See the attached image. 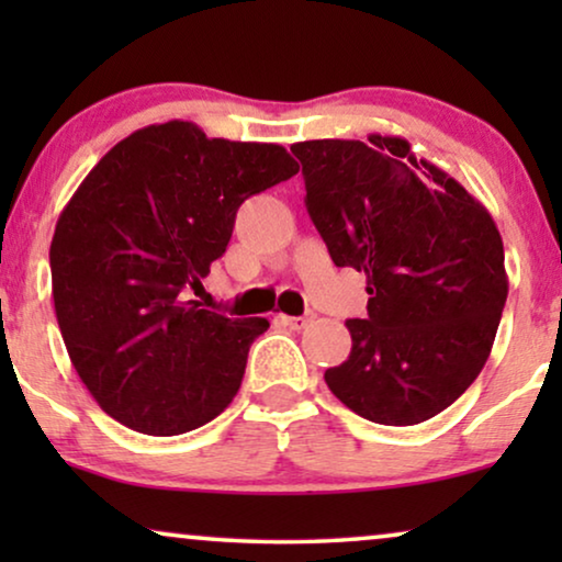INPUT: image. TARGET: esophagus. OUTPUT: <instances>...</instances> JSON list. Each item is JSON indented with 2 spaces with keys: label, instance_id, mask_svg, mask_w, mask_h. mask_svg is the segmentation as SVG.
Wrapping results in <instances>:
<instances>
[{
  "label": "esophagus",
  "instance_id": "esophagus-1",
  "mask_svg": "<svg viewBox=\"0 0 562 562\" xmlns=\"http://www.w3.org/2000/svg\"><path fill=\"white\" fill-rule=\"evenodd\" d=\"M276 319H279L283 327H289V329H296V333H299V329H304V327L310 325V322H312L310 314H306V317H286V314H279V317H276Z\"/></svg>",
  "mask_w": 562,
  "mask_h": 562
}]
</instances>
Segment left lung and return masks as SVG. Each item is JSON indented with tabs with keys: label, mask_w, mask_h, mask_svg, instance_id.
Returning <instances> with one entry per match:
<instances>
[{
	"label": "left lung",
	"mask_w": 562,
	"mask_h": 562,
	"mask_svg": "<svg viewBox=\"0 0 562 562\" xmlns=\"http://www.w3.org/2000/svg\"><path fill=\"white\" fill-rule=\"evenodd\" d=\"M306 212L335 266L366 273L368 317L325 381L375 425L409 427L456 402L486 366L509 294L504 243L479 199L404 137L306 140Z\"/></svg>",
	"instance_id": "1"
}]
</instances>
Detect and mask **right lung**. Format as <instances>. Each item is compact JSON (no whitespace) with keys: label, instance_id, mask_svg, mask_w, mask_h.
<instances>
[{"label":"right lung","instance_id":"right-lung-1","mask_svg":"<svg viewBox=\"0 0 562 562\" xmlns=\"http://www.w3.org/2000/svg\"><path fill=\"white\" fill-rule=\"evenodd\" d=\"M296 171L281 145L171 120L135 130L81 181L53 233V306L112 419L173 437L227 409L268 319L199 310L189 291L225 252L245 199Z\"/></svg>","mask_w":562,"mask_h":562}]
</instances>
